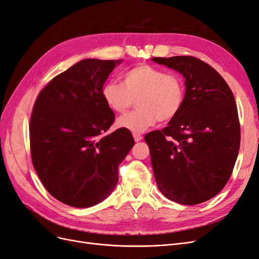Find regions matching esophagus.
I'll use <instances>...</instances> for the list:
<instances>
[{"instance_id": "obj_1", "label": "esophagus", "mask_w": 259, "mask_h": 259, "mask_svg": "<svg viewBox=\"0 0 259 259\" xmlns=\"http://www.w3.org/2000/svg\"><path fill=\"white\" fill-rule=\"evenodd\" d=\"M133 136H134V139H135L136 143L140 142V140L143 139V136L140 135V134H138V133H134V134H133Z\"/></svg>"}]
</instances>
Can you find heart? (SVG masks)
I'll use <instances>...</instances> for the list:
<instances>
[{"instance_id":"heart-1","label":"heart","mask_w":259,"mask_h":259,"mask_svg":"<svg viewBox=\"0 0 259 259\" xmlns=\"http://www.w3.org/2000/svg\"><path fill=\"white\" fill-rule=\"evenodd\" d=\"M101 95L111 110L123 113L137 99V110L122 115L116 121L120 128L143 133L156 122L173 120L184 104L185 89L176 74L165 73L150 65H138L124 74L123 84L110 81L104 85Z\"/></svg>"}]
</instances>
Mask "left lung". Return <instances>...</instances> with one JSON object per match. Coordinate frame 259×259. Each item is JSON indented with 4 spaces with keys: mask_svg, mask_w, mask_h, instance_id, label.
Returning a JSON list of instances; mask_svg holds the SVG:
<instances>
[{
    "mask_svg": "<svg viewBox=\"0 0 259 259\" xmlns=\"http://www.w3.org/2000/svg\"><path fill=\"white\" fill-rule=\"evenodd\" d=\"M185 77L182 109L162 131L145 136L159 190L184 205L205 202L228 182L240 148L233 94L214 68L195 57H154Z\"/></svg>",
    "mask_w": 259,
    "mask_h": 259,
    "instance_id": "8db88e82",
    "label": "left lung"
}]
</instances>
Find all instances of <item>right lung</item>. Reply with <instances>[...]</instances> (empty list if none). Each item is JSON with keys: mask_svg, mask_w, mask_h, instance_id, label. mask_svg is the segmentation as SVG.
Instances as JSON below:
<instances>
[{"mask_svg": "<svg viewBox=\"0 0 259 259\" xmlns=\"http://www.w3.org/2000/svg\"><path fill=\"white\" fill-rule=\"evenodd\" d=\"M123 60L83 59L55 76L38 94L30 120L31 158L55 199L85 208L108 198L117 167L135 142L128 130L104 135L114 113L101 95Z\"/></svg>", "mask_w": 259, "mask_h": 259, "instance_id": "add662e5", "label": "right lung"}]
</instances>
